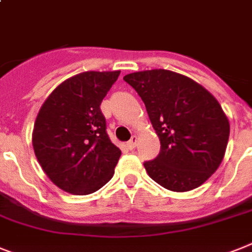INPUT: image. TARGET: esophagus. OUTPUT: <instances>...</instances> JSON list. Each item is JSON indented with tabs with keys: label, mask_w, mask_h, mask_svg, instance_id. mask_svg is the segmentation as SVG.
<instances>
[{
	"label": "esophagus",
	"mask_w": 252,
	"mask_h": 252,
	"mask_svg": "<svg viewBox=\"0 0 252 252\" xmlns=\"http://www.w3.org/2000/svg\"><path fill=\"white\" fill-rule=\"evenodd\" d=\"M136 144H137V137L132 136V138H130V140L126 142V147L132 150V149H134V147H136Z\"/></svg>",
	"instance_id": "1"
}]
</instances>
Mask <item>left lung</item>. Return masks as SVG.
Wrapping results in <instances>:
<instances>
[{
    "mask_svg": "<svg viewBox=\"0 0 252 252\" xmlns=\"http://www.w3.org/2000/svg\"><path fill=\"white\" fill-rule=\"evenodd\" d=\"M146 106L160 153L145 161L155 183L189 191L219 168L229 140V122L216 98L189 77L168 69L124 76Z\"/></svg>",
    "mask_w": 252,
    "mask_h": 252,
    "instance_id": "left-lung-1",
    "label": "left lung"
}]
</instances>
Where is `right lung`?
<instances>
[{
    "label": "right lung",
    "instance_id": "obj_1",
    "mask_svg": "<svg viewBox=\"0 0 252 252\" xmlns=\"http://www.w3.org/2000/svg\"><path fill=\"white\" fill-rule=\"evenodd\" d=\"M119 75L79 73L55 88L38 111L34 154L49 179L67 193H94L114 176L122 151L106 132L99 106Z\"/></svg>",
    "mask_w": 252,
    "mask_h": 252
}]
</instances>
